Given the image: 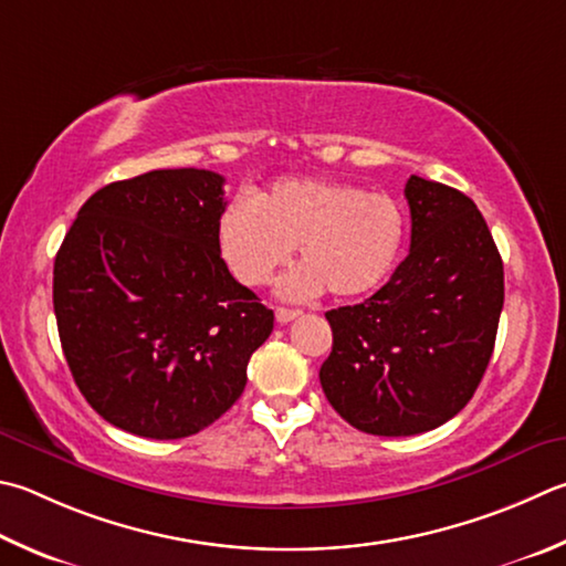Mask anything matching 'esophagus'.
I'll use <instances>...</instances> for the list:
<instances>
[{"label":"esophagus","mask_w":566,"mask_h":566,"mask_svg":"<svg viewBox=\"0 0 566 566\" xmlns=\"http://www.w3.org/2000/svg\"><path fill=\"white\" fill-rule=\"evenodd\" d=\"M300 314H302V312H296V310H286V306H280V310L274 312L276 322H280V324H290L292 318H296V316H300Z\"/></svg>","instance_id":"esophagus-1"}]
</instances>
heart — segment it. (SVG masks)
Instances as JSON below:
<instances>
[{"mask_svg": "<svg viewBox=\"0 0 566 566\" xmlns=\"http://www.w3.org/2000/svg\"><path fill=\"white\" fill-rule=\"evenodd\" d=\"M218 250L234 280L262 286L296 248L304 264L284 276L286 300H312L326 286L361 296L381 286L403 250L406 214L384 192L332 178H290L234 198L218 218Z\"/></svg>", "mask_w": 566, "mask_h": 566, "instance_id": "obj_1", "label": "heart"}]
</instances>
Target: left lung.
Wrapping results in <instances>:
<instances>
[{
  "label": "left lung",
  "instance_id": "obj_1",
  "mask_svg": "<svg viewBox=\"0 0 566 566\" xmlns=\"http://www.w3.org/2000/svg\"><path fill=\"white\" fill-rule=\"evenodd\" d=\"M410 252L364 304L326 312L328 403L371 436H418L458 416L495 348L505 272L478 205L410 176Z\"/></svg>",
  "mask_w": 566,
  "mask_h": 566
}]
</instances>
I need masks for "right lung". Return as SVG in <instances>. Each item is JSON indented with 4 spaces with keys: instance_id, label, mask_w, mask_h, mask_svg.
Returning <instances> with one entry per match:
<instances>
[{
    "instance_id": "add662e5",
    "label": "right lung",
    "mask_w": 566,
    "mask_h": 566,
    "mask_svg": "<svg viewBox=\"0 0 566 566\" xmlns=\"http://www.w3.org/2000/svg\"><path fill=\"white\" fill-rule=\"evenodd\" d=\"M224 178L150 170L91 195L54 262L71 376L96 413L176 440L214 423L248 384L274 314L218 250Z\"/></svg>"
}]
</instances>
